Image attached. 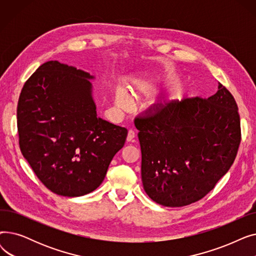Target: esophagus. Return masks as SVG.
Returning <instances> with one entry per match:
<instances>
[{"instance_id":"34e87169","label":"esophagus","mask_w":256,"mask_h":256,"mask_svg":"<svg viewBox=\"0 0 256 256\" xmlns=\"http://www.w3.org/2000/svg\"><path fill=\"white\" fill-rule=\"evenodd\" d=\"M135 136H136V132H135V130H128V132L126 140H128V141H132L134 138H135Z\"/></svg>"}]
</instances>
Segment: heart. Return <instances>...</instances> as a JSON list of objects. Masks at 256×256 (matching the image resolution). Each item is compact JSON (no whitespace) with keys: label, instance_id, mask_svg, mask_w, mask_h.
Instances as JSON below:
<instances>
[{"label":"heart","instance_id":"b5f03b06","mask_svg":"<svg viewBox=\"0 0 256 256\" xmlns=\"http://www.w3.org/2000/svg\"><path fill=\"white\" fill-rule=\"evenodd\" d=\"M132 102V98L130 93L122 87H118L115 91V102L116 106L120 109H128L130 106Z\"/></svg>","mask_w":256,"mask_h":256}]
</instances>
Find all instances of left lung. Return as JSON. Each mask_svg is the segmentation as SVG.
I'll return each instance as SVG.
<instances>
[{
  "instance_id": "left-lung-1",
  "label": "left lung",
  "mask_w": 256,
  "mask_h": 256,
  "mask_svg": "<svg viewBox=\"0 0 256 256\" xmlns=\"http://www.w3.org/2000/svg\"><path fill=\"white\" fill-rule=\"evenodd\" d=\"M144 191L169 208L204 198L230 170L240 142L236 102L223 85L206 100L184 98L135 120Z\"/></svg>"
}]
</instances>
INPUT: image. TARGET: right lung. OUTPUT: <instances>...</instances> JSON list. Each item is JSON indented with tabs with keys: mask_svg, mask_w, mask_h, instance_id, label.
I'll return each instance as SVG.
<instances>
[{
	"mask_svg": "<svg viewBox=\"0 0 256 256\" xmlns=\"http://www.w3.org/2000/svg\"><path fill=\"white\" fill-rule=\"evenodd\" d=\"M96 80L59 61L39 66L18 104L20 147L34 173L52 193L78 197L100 186L128 130L98 116Z\"/></svg>",
	"mask_w": 256,
	"mask_h": 256,
	"instance_id": "obj_1",
	"label": "right lung"
}]
</instances>
